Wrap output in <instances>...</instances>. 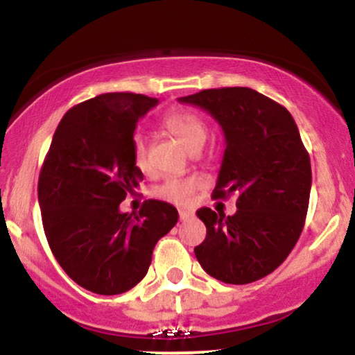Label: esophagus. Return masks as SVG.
Returning a JSON list of instances; mask_svg holds the SVG:
<instances>
[{
    "label": "esophagus",
    "mask_w": 355,
    "mask_h": 355,
    "mask_svg": "<svg viewBox=\"0 0 355 355\" xmlns=\"http://www.w3.org/2000/svg\"><path fill=\"white\" fill-rule=\"evenodd\" d=\"M178 215H180L182 222H185V220H190L191 217H193V214H191V211H189V210H180V211H178Z\"/></svg>",
    "instance_id": "1"
}]
</instances>
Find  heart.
<instances>
[{
    "instance_id": "heart-1",
    "label": "heart",
    "mask_w": 355,
    "mask_h": 355,
    "mask_svg": "<svg viewBox=\"0 0 355 355\" xmlns=\"http://www.w3.org/2000/svg\"><path fill=\"white\" fill-rule=\"evenodd\" d=\"M166 132H170L182 141L187 148L200 150L207 138V126L197 113L189 112V110H175L165 115L164 121ZM133 164L138 170L146 172L148 170V145L141 135H137L133 140ZM202 180L198 177H182V178H168L155 190V195L162 200H166L175 205L187 207L193 202L195 193L200 189Z\"/></svg>"
}]
</instances>
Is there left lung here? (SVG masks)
Here are the masks:
<instances>
[{
    "instance_id": "8db88e82",
    "label": "left lung",
    "mask_w": 355,
    "mask_h": 355,
    "mask_svg": "<svg viewBox=\"0 0 355 355\" xmlns=\"http://www.w3.org/2000/svg\"><path fill=\"white\" fill-rule=\"evenodd\" d=\"M210 113L225 135L214 198L237 193V211L225 217L197 211L207 237L195 257L225 284L255 282L287 259L302 234L311 197V158L294 118L252 88L202 89L182 96Z\"/></svg>"
}]
</instances>
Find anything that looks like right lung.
<instances>
[{"label": "right lung", "mask_w": 355, "mask_h": 355, "mask_svg": "<svg viewBox=\"0 0 355 355\" xmlns=\"http://www.w3.org/2000/svg\"><path fill=\"white\" fill-rule=\"evenodd\" d=\"M158 100L105 93L64 113L38 180L44 235L71 280L100 295L123 294L140 282L157 242L173 229L178 211L146 200L121 214L144 173L133 164L138 120Z\"/></svg>", "instance_id": "1"}]
</instances>
